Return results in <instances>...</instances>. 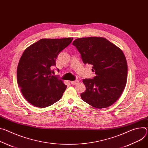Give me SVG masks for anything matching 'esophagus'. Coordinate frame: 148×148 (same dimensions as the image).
Wrapping results in <instances>:
<instances>
[{"label": "esophagus", "instance_id": "esophagus-1", "mask_svg": "<svg viewBox=\"0 0 148 148\" xmlns=\"http://www.w3.org/2000/svg\"><path fill=\"white\" fill-rule=\"evenodd\" d=\"M78 83V80H77V79L75 80V81H73V82H71V83L73 85H76Z\"/></svg>", "mask_w": 148, "mask_h": 148}]
</instances>
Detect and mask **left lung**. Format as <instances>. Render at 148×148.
<instances>
[{
    "instance_id": "obj_1",
    "label": "left lung",
    "mask_w": 148,
    "mask_h": 148,
    "mask_svg": "<svg viewBox=\"0 0 148 148\" xmlns=\"http://www.w3.org/2000/svg\"><path fill=\"white\" fill-rule=\"evenodd\" d=\"M84 64L92 65L96 76L83 80L86 91L81 97L97 109L112 105L122 95L127 77V64L123 52L102 37L78 38L73 42Z\"/></svg>"
}]
</instances>
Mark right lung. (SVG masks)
Returning <instances> with one entry per match:
<instances>
[{
  "label": "right lung",
  "mask_w": 148,
  "mask_h": 148,
  "mask_svg": "<svg viewBox=\"0 0 148 148\" xmlns=\"http://www.w3.org/2000/svg\"><path fill=\"white\" fill-rule=\"evenodd\" d=\"M73 39H41L23 52L18 66L17 80L23 97L31 104L46 107L62 96L66 86L58 75H52L53 69L60 52Z\"/></svg>",
  "instance_id": "obj_1"
}]
</instances>
